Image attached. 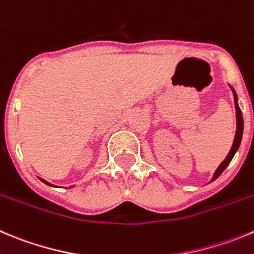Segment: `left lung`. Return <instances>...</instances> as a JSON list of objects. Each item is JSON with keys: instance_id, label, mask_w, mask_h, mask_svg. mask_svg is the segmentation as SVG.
Returning <instances> with one entry per match:
<instances>
[{"instance_id": "obj_1", "label": "left lung", "mask_w": 254, "mask_h": 254, "mask_svg": "<svg viewBox=\"0 0 254 254\" xmlns=\"http://www.w3.org/2000/svg\"><path fill=\"white\" fill-rule=\"evenodd\" d=\"M232 88V87H230ZM232 92H233V97H234V106H236V117H237V129H236V136H234V141L233 145H232V148H230L229 153L227 155V157L224 159V161L218 166V169L215 170V173H214L213 178H211L210 181H214L215 179H218L220 176V174L227 169V166L229 165V162L232 161V159L234 157L236 152L238 151L239 145H241L242 141V136H243V116H242V111L238 106V97H237L236 90L232 88Z\"/></svg>"}]
</instances>
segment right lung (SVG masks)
<instances>
[{"instance_id": "right-lung-1", "label": "right lung", "mask_w": 254, "mask_h": 254, "mask_svg": "<svg viewBox=\"0 0 254 254\" xmlns=\"http://www.w3.org/2000/svg\"><path fill=\"white\" fill-rule=\"evenodd\" d=\"M40 180H41V181H43V183H45V184H46V185H50V186H53V185H51V184H50V183H48V181H45V180H44V179H40Z\"/></svg>"}]
</instances>
